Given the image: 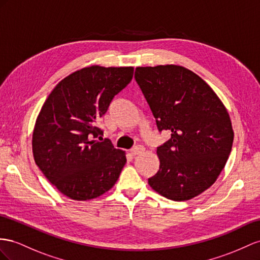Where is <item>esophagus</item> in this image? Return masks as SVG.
Masks as SVG:
<instances>
[{
	"mask_svg": "<svg viewBox=\"0 0 260 260\" xmlns=\"http://www.w3.org/2000/svg\"><path fill=\"white\" fill-rule=\"evenodd\" d=\"M144 150H145V148L143 147V146L137 145V146H135L134 148H132L131 154H132L133 156H137V155H141L142 152H144Z\"/></svg>",
	"mask_w": 260,
	"mask_h": 260,
	"instance_id": "34e87169",
	"label": "esophagus"
}]
</instances>
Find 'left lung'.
<instances>
[{
    "mask_svg": "<svg viewBox=\"0 0 260 260\" xmlns=\"http://www.w3.org/2000/svg\"><path fill=\"white\" fill-rule=\"evenodd\" d=\"M135 79L159 132H171L157 148L160 165L149 185L174 201L201 194L231 154L234 132L228 110L211 86L184 67H137Z\"/></svg>",
    "mask_w": 260,
    "mask_h": 260,
    "instance_id": "8db88e82",
    "label": "left lung"
}]
</instances>
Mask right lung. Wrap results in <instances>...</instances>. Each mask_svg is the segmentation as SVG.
<instances>
[{
  "mask_svg": "<svg viewBox=\"0 0 260 260\" xmlns=\"http://www.w3.org/2000/svg\"><path fill=\"white\" fill-rule=\"evenodd\" d=\"M133 73V67H85L62 79L45 101L32 132V155L63 196L88 201L117 181L126 164L125 151L93 138L103 134L99 118Z\"/></svg>",
  "mask_w": 260,
  "mask_h": 260,
  "instance_id": "add662e5",
  "label": "right lung"
}]
</instances>
